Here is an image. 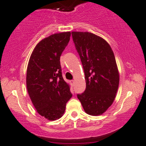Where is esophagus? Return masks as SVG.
Masks as SVG:
<instances>
[{"mask_svg":"<svg viewBox=\"0 0 146 146\" xmlns=\"http://www.w3.org/2000/svg\"><path fill=\"white\" fill-rule=\"evenodd\" d=\"M70 83H71V86H73V85H74V83H75V81L74 80H71V81H70Z\"/></svg>","mask_w":146,"mask_h":146,"instance_id":"1","label":"esophagus"}]
</instances>
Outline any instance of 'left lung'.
<instances>
[{
	"label": "left lung",
	"instance_id": "obj_1",
	"mask_svg": "<svg viewBox=\"0 0 146 146\" xmlns=\"http://www.w3.org/2000/svg\"><path fill=\"white\" fill-rule=\"evenodd\" d=\"M85 73L86 89L77 98L87 114L98 116L113 103L119 73L113 51L104 39L88 32H72Z\"/></svg>",
	"mask_w": 146,
	"mask_h": 146
}]
</instances>
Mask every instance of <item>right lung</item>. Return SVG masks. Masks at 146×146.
Masks as SVG:
<instances>
[{"label":"right lung","instance_id":"1","mask_svg":"<svg viewBox=\"0 0 146 146\" xmlns=\"http://www.w3.org/2000/svg\"><path fill=\"white\" fill-rule=\"evenodd\" d=\"M70 36V32L57 33L42 40L27 64V92L36 111L49 121L62 117L72 97L69 84L62 78L60 63Z\"/></svg>","mask_w":146,"mask_h":146}]
</instances>
